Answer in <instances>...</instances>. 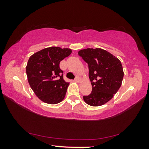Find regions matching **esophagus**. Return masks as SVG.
Segmentation results:
<instances>
[{"label":"esophagus","mask_w":149,"mask_h":149,"mask_svg":"<svg viewBox=\"0 0 149 149\" xmlns=\"http://www.w3.org/2000/svg\"><path fill=\"white\" fill-rule=\"evenodd\" d=\"M75 81H76V82H80V81H81L80 77H79V76H76V77H75Z\"/></svg>","instance_id":"34e87169"}]
</instances>
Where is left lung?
<instances>
[{"label": "left lung", "mask_w": 149, "mask_h": 149, "mask_svg": "<svg viewBox=\"0 0 149 149\" xmlns=\"http://www.w3.org/2000/svg\"><path fill=\"white\" fill-rule=\"evenodd\" d=\"M78 54L88 64L92 85L91 93L84 96V101L92 107L104 104L112 99L122 85V63L114 55L99 48L81 50Z\"/></svg>", "instance_id": "left-lung-1"}]
</instances>
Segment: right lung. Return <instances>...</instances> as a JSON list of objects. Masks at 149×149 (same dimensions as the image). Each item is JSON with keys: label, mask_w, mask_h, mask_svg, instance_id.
Returning a JSON list of instances; mask_svg holds the SVG:
<instances>
[{"label": "right lung", "mask_w": 149, "mask_h": 149, "mask_svg": "<svg viewBox=\"0 0 149 149\" xmlns=\"http://www.w3.org/2000/svg\"><path fill=\"white\" fill-rule=\"evenodd\" d=\"M72 53L70 49L50 47L35 52L26 66L27 80L35 94L47 104H58L64 99L69 83L63 78L60 62Z\"/></svg>", "instance_id": "right-lung-1"}]
</instances>
